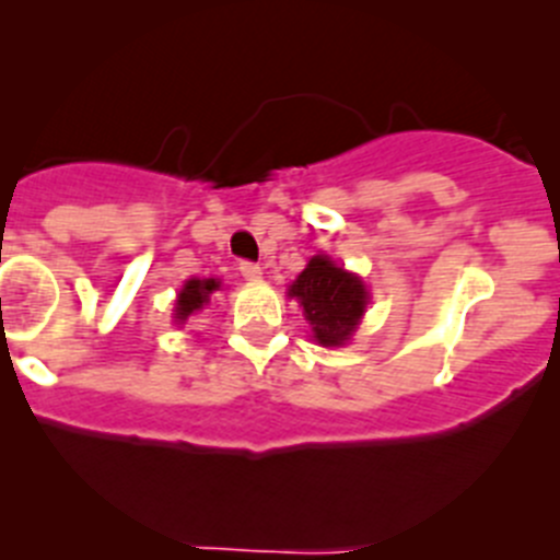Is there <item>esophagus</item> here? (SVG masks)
I'll list each match as a JSON object with an SVG mask.
<instances>
[{
    "label": "esophagus",
    "instance_id": "1",
    "mask_svg": "<svg viewBox=\"0 0 560 560\" xmlns=\"http://www.w3.org/2000/svg\"><path fill=\"white\" fill-rule=\"evenodd\" d=\"M237 271L246 277V280H257V277L264 275V269L257 264H252V260H241V266H237Z\"/></svg>",
    "mask_w": 560,
    "mask_h": 560
}]
</instances>
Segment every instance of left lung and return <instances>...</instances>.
<instances>
[{"label": "left lung", "mask_w": 560, "mask_h": 560, "mask_svg": "<svg viewBox=\"0 0 560 560\" xmlns=\"http://www.w3.org/2000/svg\"><path fill=\"white\" fill-rule=\"evenodd\" d=\"M289 296L303 305L311 336L323 348H341L368 311L370 291L361 277L341 269L328 255H314L289 285Z\"/></svg>", "instance_id": "left-lung-1"}]
</instances>
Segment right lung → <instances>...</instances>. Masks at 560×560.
Instances as JSON below:
<instances>
[{"label":"right lung","mask_w":560,"mask_h":560,"mask_svg":"<svg viewBox=\"0 0 560 560\" xmlns=\"http://www.w3.org/2000/svg\"><path fill=\"white\" fill-rule=\"evenodd\" d=\"M221 289V283L215 277H207V280H199V277H190L185 285H182L179 296H176V308H173V319L176 325L185 323L187 316L199 314L207 303H210V296Z\"/></svg>","instance_id":"obj_1"}]
</instances>
